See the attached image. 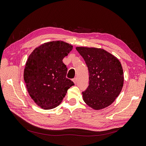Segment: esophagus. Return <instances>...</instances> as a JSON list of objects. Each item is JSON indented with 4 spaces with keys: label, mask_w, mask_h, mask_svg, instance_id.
I'll return each mask as SVG.
<instances>
[{
    "label": "esophagus",
    "mask_w": 146,
    "mask_h": 146,
    "mask_svg": "<svg viewBox=\"0 0 146 146\" xmlns=\"http://www.w3.org/2000/svg\"><path fill=\"white\" fill-rule=\"evenodd\" d=\"M73 82H74V84H76V82H77V78H74V79H73Z\"/></svg>",
    "instance_id": "1"
}]
</instances>
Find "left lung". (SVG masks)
Wrapping results in <instances>:
<instances>
[{
  "label": "left lung",
  "instance_id": "8db88e82",
  "mask_svg": "<svg viewBox=\"0 0 146 146\" xmlns=\"http://www.w3.org/2000/svg\"><path fill=\"white\" fill-rule=\"evenodd\" d=\"M88 67L90 81L82 92L85 103L94 110H101L111 104L123 85L121 63L116 56L103 49L76 48Z\"/></svg>",
  "mask_w": 146,
  "mask_h": 146
}]
</instances>
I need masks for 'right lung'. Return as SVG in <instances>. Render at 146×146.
<instances>
[{"instance_id":"1","label":"right lung","mask_w":146,"mask_h":146,"mask_svg":"<svg viewBox=\"0 0 146 146\" xmlns=\"http://www.w3.org/2000/svg\"><path fill=\"white\" fill-rule=\"evenodd\" d=\"M73 49L61 40L49 42L30 54L24 70L27 91L35 103L43 109L59 106L74 83L66 78L67 67L62 59Z\"/></svg>"}]
</instances>
